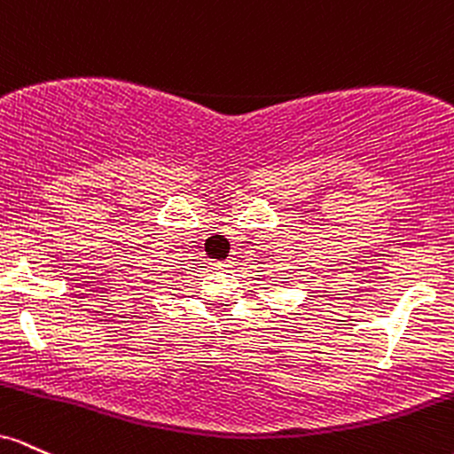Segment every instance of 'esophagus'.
Returning <instances> with one entry per match:
<instances>
[{"label": "esophagus", "instance_id": "1", "mask_svg": "<svg viewBox=\"0 0 454 454\" xmlns=\"http://www.w3.org/2000/svg\"><path fill=\"white\" fill-rule=\"evenodd\" d=\"M229 263H216V268H227Z\"/></svg>", "mask_w": 454, "mask_h": 454}]
</instances>
